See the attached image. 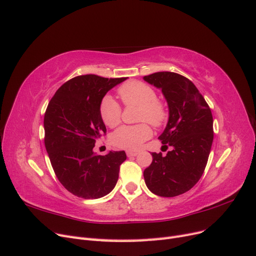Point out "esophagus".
Returning <instances> with one entry per match:
<instances>
[{
  "mask_svg": "<svg viewBox=\"0 0 256 256\" xmlns=\"http://www.w3.org/2000/svg\"><path fill=\"white\" fill-rule=\"evenodd\" d=\"M136 154H138L136 152H131V150H128V152H127V156H128V157H136Z\"/></svg>",
  "mask_w": 256,
  "mask_h": 256,
  "instance_id": "34e87169",
  "label": "esophagus"
}]
</instances>
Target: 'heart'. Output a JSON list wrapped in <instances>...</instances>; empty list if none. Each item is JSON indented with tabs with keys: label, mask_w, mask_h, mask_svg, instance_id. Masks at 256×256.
Returning <instances> with one entry per match:
<instances>
[{
	"label": "heart",
	"mask_w": 256,
	"mask_h": 256,
	"mask_svg": "<svg viewBox=\"0 0 256 256\" xmlns=\"http://www.w3.org/2000/svg\"><path fill=\"white\" fill-rule=\"evenodd\" d=\"M118 95L126 106H138L136 122H147L160 128L168 120L166 104L157 98L156 90L141 81H129L118 88ZM99 114L106 126L113 128L122 120V108L116 100L104 96L99 104ZM152 131L146 122L122 126L111 134V143L118 148L136 150L150 138Z\"/></svg>",
	"instance_id": "b5f03b06"
}]
</instances>
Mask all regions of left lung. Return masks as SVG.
Segmentation results:
<instances>
[{
    "label": "left lung",
    "mask_w": 256,
    "mask_h": 256,
    "mask_svg": "<svg viewBox=\"0 0 256 256\" xmlns=\"http://www.w3.org/2000/svg\"><path fill=\"white\" fill-rule=\"evenodd\" d=\"M144 80L161 88L166 99L168 122L158 138L173 148L164 157L152 154V164L143 173L145 184L154 194L177 196L189 191L204 173L214 140L212 114L196 85L182 74L160 72Z\"/></svg>",
    "instance_id": "1"
}]
</instances>
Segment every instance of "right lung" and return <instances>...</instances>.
I'll list each match as a JSON object with an SVG mask.
<instances>
[{
  "mask_svg": "<svg viewBox=\"0 0 256 256\" xmlns=\"http://www.w3.org/2000/svg\"><path fill=\"white\" fill-rule=\"evenodd\" d=\"M127 78L78 76L51 98L44 113V146L60 182L74 196L88 200L110 193L118 180L124 150L95 154L92 148L106 129L99 104L115 85Z\"/></svg>",
  "mask_w": 256,
  "mask_h": 256,
  "instance_id": "obj_1",
  "label": "right lung"
}]
</instances>
